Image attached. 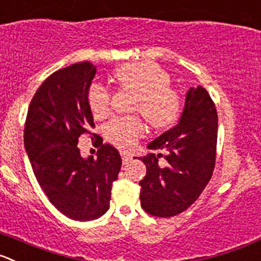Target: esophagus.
<instances>
[{"label": "esophagus", "instance_id": "esophagus-1", "mask_svg": "<svg viewBox=\"0 0 261 261\" xmlns=\"http://www.w3.org/2000/svg\"><path fill=\"white\" fill-rule=\"evenodd\" d=\"M121 155H122V160L125 164L131 160V154L128 152H126V150H122V152H121Z\"/></svg>", "mask_w": 261, "mask_h": 261}]
</instances>
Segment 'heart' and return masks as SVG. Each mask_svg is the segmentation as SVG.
Returning a JSON list of instances; mask_svg holds the SVG:
<instances>
[{"label": "heart", "mask_w": 261, "mask_h": 261, "mask_svg": "<svg viewBox=\"0 0 261 261\" xmlns=\"http://www.w3.org/2000/svg\"><path fill=\"white\" fill-rule=\"evenodd\" d=\"M113 79L123 90L136 92L133 111L143 114L148 125L162 130L176 123L182 109L180 92L170 85L169 72L154 62H133L114 69ZM89 106L95 117H104L111 109V92L101 85H92ZM144 134L140 117H116L104 127V136L118 148L130 149Z\"/></svg>", "instance_id": "b5f03b06"}]
</instances>
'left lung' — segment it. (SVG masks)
<instances>
[{"mask_svg": "<svg viewBox=\"0 0 261 261\" xmlns=\"http://www.w3.org/2000/svg\"><path fill=\"white\" fill-rule=\"evenodd\" d=\"M216 143L215 104L207 90L192 87L179 123L148 145L166 153L139 158L147 166V175L139 182L142 207L158 218L175 216L191 207L213 176Z\"/></svg>", "mask_w": 261, "mask_h": 261, "instance_id": "1", "label": "left lung"}]
</instances>
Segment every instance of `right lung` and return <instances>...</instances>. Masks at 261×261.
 <instances>
[{
  "label": "right lung",
  "instance_id": "right-lung-1",
  "mask_svg": "<svg viewBox=\"0 0 261 261\" xmlns=\"http://www.w3.org/2000/svg\"><path fill=\"white\" fill-rule=\"evenodd\" d=\"M96 73L90 62L54 72L32 97L24 127V147L38 184L48 201L67 218L89 221L108 211L113 181L122 160L111 144L97 158L81 157L79 139L96 136L89 89ZM103 140V139H101Z\"/></svg>",
  "mask_w": 261,
  "mask_h": 261
}]
</instances>
